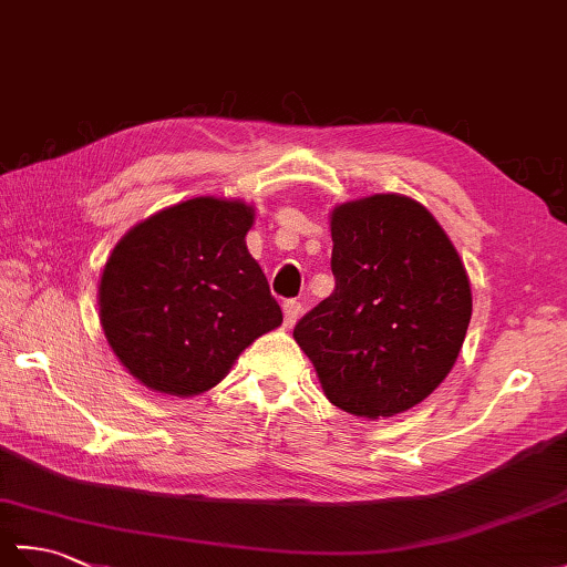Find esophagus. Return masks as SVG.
<instances>
[{"label":"esophagus","mask_w":567,"mask_h":567,"mask_svg":"<svg viewBox=\"0 0 567 567\" xmlns=\"http://www.w3.org/2000/svg\"><path fill=\"white\" fill-rule=\"evenodd\" d=\"M282 311H285V327L292 329L297 319H299V315H302V305L295 302V299H290V302L282 305Z\"/></svg>","instance_id":"1"}]
</instances>
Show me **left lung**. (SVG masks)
<instances>
[{"mask_svg": "<svg viewBox=\"0 0 567 567\" xmlns=\"http://www.w3.org/2000/svg\"><path fill=\"white\" fill-rule=\"evenodd\" d=\"M333 292L295 341L323 394L380 419L424 402L449 375L473 315L465 265L426 207L372 195L331 212Z\"/></svg>", "mask_w": 567, "mask_h": 567, "instance_id": "left-lung-1", "label": "left lung"}]
</instances>
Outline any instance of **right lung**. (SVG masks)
I'll list each match as a JSON object with an SVG mask.
<instances>
[{"label":"right lung","instance_id":"obj_1","mask_svg":"<svg viewBox=\"0 0 567 567\" xmlns=\"http://www.w3.org/2000/svg\"><path fill=\"white\" fill-rule=\"evenodd\" d=\"M252 207L195 197L136 224L100 280V319L122 365L146 388L195 396L282 323L246 248Z\"/></svg>","mask_w":567,"mask_h":567}]
</instances>
